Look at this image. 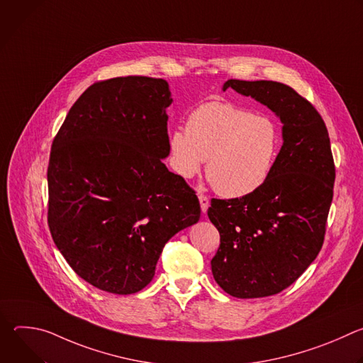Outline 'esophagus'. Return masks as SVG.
<instances>
[{
  "instance_id": "1",
  "label": "esophagus",
  "mask_w": 363,
  "mask_h": 363,
  "mask_svg": "<svg viewBox=\"0 0 363 363\" xmlns=\"http://www.w3.org/2000/svg\"><path fill=\"white\" fill-rule=\"evenodd\" d=\"M198 199H199V203H201V211H202V213H206V210H208V206H210V199H208V196L203 195V194H199V195H198Z\"/></svg>"
}]
</instances>
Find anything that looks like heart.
Returning <instances> with one entry per match:
<instances>
[{
  "label": "heart",
  "mask_w": 363,
  "mask_h": 363,
  "mask_svg": "<svg viewBox=\"0 0 363 363\" xmlns=\"http://www.w3.org/2000/svg\"><path fill=\"white\" fill-rule=\"evenodd\" d=\"M280 145V128L273 118L228 101L203 103L189 113L186 130L175 129L169 136L175 172L189 179L206 160V178L225 198H241L262 188Z\"/></svg>",
  "instance_id": "heart-1"
}]
</instances>
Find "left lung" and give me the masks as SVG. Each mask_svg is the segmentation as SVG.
<instances>
[{
    "mask_svg": "<svg viewBox=\"0 0 363 363\" xmlns=\"http://www.w3.org/2000/svg\"><path fill=\"white\" fill-rule=\"evenodd\" d=\"M228 87L280 118L283 146L262 188L211 201L208 217L220 233L211 270L234 297H267L293 284L323 245L336 175L330 139L315 106L290 86L231 79Z\"/></svg>",
    "mask_w": 363,
    "mask_h": 363,
    "instance_id": "obj_1",
    "label": "left lung"
}]
</instances>
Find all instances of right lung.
<instances>
[{"label": "right lung", "mask_w": 363, "mask_h": 363, "mask_svg": "<svg viewBox=\"0 0 363 363\" xmlns=\"http://www.w3.org/2000/svg\"><path fill=\"white\" fill-rule=\"evenodd\" d=\"M171 103L164 79L96 82L51 145V237L74 273L103 291L146 287L168 240L199 220L195 191L162 162Z\"/></svg>", "instance_id": "obj_1"}]
</instances>
